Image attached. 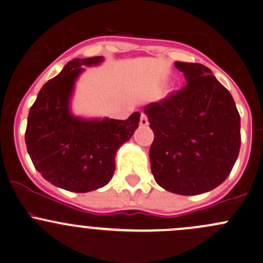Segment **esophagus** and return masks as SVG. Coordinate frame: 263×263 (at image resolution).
<instances>
[{
  "mask_svg": "<svg viewBox=\"0 0 263 263\" xmlns=\"http://www.w3.org/2000/svg\"><path fill=\"white\" fill-rule=\"evenodd\" d=\"M148 124H149V121H148V118L145 114H142L140 115V126H148Z\"/></svg>",
  "mask_w": 263,
  "mask_h": 263,
  "instance_id": "esophagus-1",
  "label": "esophagus"
}]
</instances>
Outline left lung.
<instances>
[{"label":"left lung","instance_id":"1","mask_svg":"<svg viewBox=\"0 0 263 263\" xmlns=\"http://www.w3.org/2000/svg\"><path fill=\"white\" fill-rule=\"evenodd\" d=\"M186 86L144 107L154 140V180L178 195L212 191L227 180L240 148V116L231 92L208 67L176 62Z\"/></svg>","mask_w":263,"mask_h":263}]
</instances>
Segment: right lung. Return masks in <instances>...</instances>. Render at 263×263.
Masks as SVG:
<instances>
[{
    "label": "right lung",
    "mask_w": 263,
    "mask_h": 263,
    "mask_svg": "<svg viewBox=\"0 0 263 263\" xmlns=\"http://www.w3.org/2000/svg\"><path fill=\"white\" fill-rule=\"evenodd\" d=\"M104 57L74 58L37 93L28 116L25 143L36 171L67 191L104 187L115 171L119 148L139 126L140 114L126 120L85 118L72 111L76 82L85 67L99 66Z\"/></svg>",
    "instance_id": "right-lung-1"
}]
</instances>
